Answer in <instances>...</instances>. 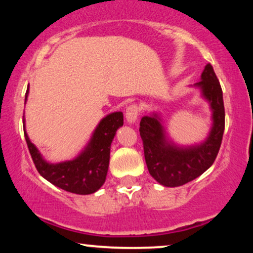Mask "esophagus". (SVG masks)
Masks as SVG:
<instances>
[{
    "label": "esophagus",
    "mask_w": 253,
    "mask_h": 253,
    "mask_svg": "<svg viewBox=\"0 0 253 253\" xmlns=\"http://www.w3.org/2000/svg\"><path fill=\"white\" fill-rule=\"evenodd\" d=\"M139 111H141V109H139L137 104H131V105L127 106L126 112V117L127 122H129V123H133V122L137 121Z\"/></svg>",
    "instance_id": "esophagus-1"
}]
</instances>
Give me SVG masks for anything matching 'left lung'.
Masks as SVG:
<instances>
[{
    "mask_svg": "<svg viewBox=\"0 0 253 253\" xmlns=\"http://www.w3.org/2000/svg\"><path fill=\"white\" fill-rule=\"evenodd\" d=\"M197 86L213 110V127L203 144L193 148H176L166 141L160 121L144 116L139 123L145 163L151 176L166 187H177L197 179L215 161L225 129V108L220 83L212 65L207 64Z\"/></svg>",
    "mask_w": 253,
    "mask_h": 253,
    "instance_id": "left-lung-1",
    "label": "left lung"
}]
</instances>
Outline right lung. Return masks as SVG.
<instances>
[{
	"mask_svg": "<svg viewBox=\"0 0 253 253\" xmlns=\"http://www.w3.org/2000/svg\"><path fill=\"white\" fill-rule=\"evenodd\" d=\"M27 94L28 90L25 100H27ZM122 126V112H114L106 116L98 124L84 153L80 154L76 160L58 165H50L44 161L35 145L29 141L26 131L25 138L35 168L41 176L64 191L86 195L97 192L105 182L110 161V147L116 131Z\"/></svg>",
	"mask_w": 253,
	"mask_h": 253,
	"instance_id": "obj_1",
	"label": "right lung"
}]
</instances>
